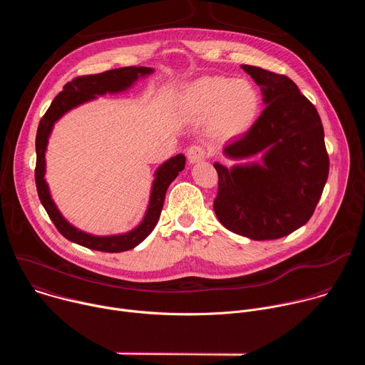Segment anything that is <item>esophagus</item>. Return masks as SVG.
<instances>
[{"label":"esophagus","mask_w":365,"mask_h":365,"mask_svg":"<svg viewBox=\"0 0 365 365\" xmlns=\"http://www.w3.org/2000/svg\"><path fill=\"white\" fill-rule=\"evenodd\" d=\"M186 155H187L189 163H190V165H195V163H199V162H202V160L205 159L206 151L203 150V147H200V145H197V144H193V145H190V147L187 148Z\"/></svg>","instance_id":"obj_1"}]
</instances>
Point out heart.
<instances>
[{"instance_id":"1","label":"heart","mask_w":365,"mask_h":365,"mask_svg":"<svg viewBox=\"0 0 365 365\" xmlns=\"http://www.w3.org/2000/svg\"><path fill=\"white\" fill-rule=\"evenodd\" d=\"M179 106L192 120L207 117V131L215 138L231 140L245 134L255 123L262 98L245 79L203 76L185 86Z\"/></svg>"}]
</instances>
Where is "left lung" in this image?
Masks as SVG:
<instances>
[{
    "label": "left lung",
    "mask_w": 365,
    "mask_h": 365,
    "mask_svg": "<svg viewBox=\"0 0 365 365\" xmlns=\"http://www.w3.org/2000/svg\"><path fill=\"white\" fill-rule=\"evenodd\" d=\"M263 93L264 111L244 135L224 145L232 166L214 163L218 195L214 211L230 231L277 240L314 214L329 173L321 117L284 75L241 65ZM262 155L259 163H247Z\"/></svg>",
    "instance_id": "8db88e82"
}]
</instances>
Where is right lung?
<instances>
[{
	"label": "right lung",
	"mask_w": 365,
	"mask_h": 365,
	"mask_svg": "<svg viewBox=\"0 0 365 365\" xmlns=\"http://www.w3.org/2000/svg\"><path fill=\"white\" fill-rule=\"evenodd\" d=\"M154 69L144 66H128L107 71L99 75H88L79 76L73 81L68 82L63 86V91L50 103L48 110L43 115L38 123L37 135H36V186L41 205L44 206L46 212L48 214L51 222L55 224L58 231L69 241L79 244L82 247L103 251V252H123L137 247L143 242L150 232L158 224L165 196L170 183L178 178L179 172L185 169L186 158L183 154H176L165 163H162L154 172V179L150 189L148 205L143 220L133 230L123 234L113 235H95L85 232L75 225H72L59 211L53 197H51L48 185L46 182V150L48 144V138L53 131L55 124L71 110L82 106L85 102L93 101L98 96L107 93H120L128 91L138 79L147 78L151 75Z\"/></svg>",
	"instance_id": "1"
}]
</instances>
